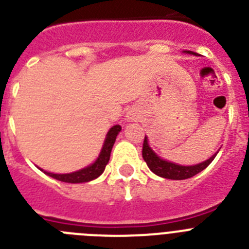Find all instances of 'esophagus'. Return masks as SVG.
Wrapping results in <instances>:
<instances>
[{"mask_svg": "<svg viewBox=\"0 0 249 249\" xmlns=\"http://www.w3.org/2000/svg\"><path fill=\"white\" fill-rule=\"evenodd\" d=\"M126 117L128 121H135L136 118H137V116H136V113H133L132 111H129V112H127Z\"/></svg>", "mask_w": 249, "mask_h": 249, "instance_id": "1", "label": "esophagus"}]
</instances>
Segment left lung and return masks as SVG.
Wrapping results in <instances>:
<instances>
[{
    "instance_id": "obj_1",
    "label": "left lung",
    "mask_w": 249,
    "mask_h": 249,
    "mask_svg": "<svg viewBox=\"0 0 249 249\" xmlns=\"http://www.w3.org/2000/svg\"><path fill=\"white\" fill-rule=\"evenodd\" d=\"M187 53L196 54L192 51H187ZM217 153L207 160H204V162H202V163L195 164V166H181V164L172 163V162H168V160L158 157L149 147L147 137H144L143 148H142V157L146 160L147 166L149 167L152 172L160 176V177L168 178V179H187V178L193 177V176L202 172L204 168L210 166L211 162L217 156Z\"/></svg>"
}]
</instances>
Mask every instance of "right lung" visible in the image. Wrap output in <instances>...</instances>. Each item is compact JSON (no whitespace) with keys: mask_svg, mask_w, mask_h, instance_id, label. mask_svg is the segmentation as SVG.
<instances>
[{"mask_svg":"<svg viewBox=\"0 0 249 249\" xmlns=\"http://www.w3.org/2000/svg\"><path fill=\"white\" fill-rule=\"evenodd\" d=\"M120 132V124H116V126L112 127L108 131V133H107V136H106L105 143H103V147L102 149H101L100 156H98L97 160H94L92 164H89V166L80 169V171H76V172L72 173H65V175H57V173L46 172L43 169H41V171H43L46 175L54 178V179H58V181L61 182H67V183H85V182H89L92 181V179H96V178L100 177V176L102 175L106 166L108 163L109 157H111L112 147H113L114 142H116V138H117V135Z\"/></svg>","mask_w":249,"mask_h":249,"instance_id":"right-lung-1","label":"right lung"}]
</instances>
